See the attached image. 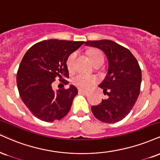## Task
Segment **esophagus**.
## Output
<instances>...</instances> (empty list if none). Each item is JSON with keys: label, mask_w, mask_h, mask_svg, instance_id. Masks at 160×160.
<instances>
[{"label": "esophagus", "mask_w": 160, "mask_h": 160, "mask_svg": "<svg viewBox=\"0 0 160 160\" xmlns=\"http://www.w3.org/2000/svg\"><path fill=\"white\" fill-rule=\"evenodd\" d=\"M78 93L79 94H84V95H86V94H88V92L87 91H85V90H82V89H78Z\"/></svg>", "instance_id": "1"}]
</instances>
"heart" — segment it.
<instances>
[{
	"label": "heart",
	"instance_id": "1",
	"mask_svg": "<svg viewBox=\"0 0 160 160\" xmlns=\"http://www.w3.org/2000/svg\"><path fill=\"white\" fill-rule=\"evenodd\" d=\"M88 56H89L93 64L98 61L103 60V53L99 50H91L88 52ZM74 57L75 53H72L68 57V60H67V65H68V68H72L73 60H74ZM72 81L73 84L78 86V87L87 89V88H89L93 85H95L97 82L98 80L95 76H92V75H88L83 74V73H79V74H77L73 77Z\"/></svg>",
	"mask_w": 160,
	"mask_h": 160
}]
</instances>
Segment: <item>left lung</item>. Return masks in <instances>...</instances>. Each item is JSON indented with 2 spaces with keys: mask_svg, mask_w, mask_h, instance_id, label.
Instances as JSON below:
<instances>
[{
  "mask_svg": "<svg viewBox=\"0 0 160 160\" xmlns=\"http://www.w3.org/2000/svg\"><path fill=\"white\" fill-rule=\"evenodd\" d=\"M85 45L102 50L109 62L108 73L99 85L108 98L92 106V113L101 122H120L130 113L139 95L142 72L138 61L130 50L111 40L87 41Z\"/></svg>",
  "mask_w": 160,
  "mask_h": 160,
  "instance_id": "left-lung-1",
  "label": "left lung"
}]
</instances>
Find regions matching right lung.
<instances>
[{
    "mask_svg": "<svg viewBox=\"0 0 160 160\" xmlns=\"http://www.w3.org/2000/svg\"><path fill=\"white\" fill-rule=\"evenodd\" d=\"M84 42L50 39L26 52L17 72V86L21 98L36 118L52 122L68 114L78 89L71 85L54 92L52 86L57 78L68 83L65 80L68 78L66 62Z\"/></svg>",
    "mask_w": 160,
    "mask_h": 160,
    "instance_id": "obj_1",
    "label": "right lung"
}]
</instances>
